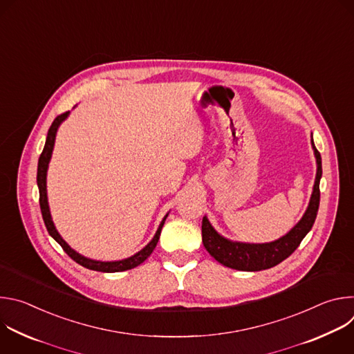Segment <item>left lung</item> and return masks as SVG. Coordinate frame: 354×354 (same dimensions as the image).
Masks as SVG:
<instances>
[{"mask_svg": "<svg viewBox=\"0 0 354 354\" xmlns=\"http://www.w3.org/2000/svg\"><path fill=\"white\" fill-rule=\"evenodd\" d=\"M314 145V141H313ZM314 153L317 157V178L314 185V192L311 196L310 206L301 218V221L283 238L270 242V243H239L231 242L216 232L209 220L203 217L201 221V238H203V245L207 249L209 254L221 265L228 266L236 270L245 272H258L270 269L284 259H287L292 252L299 246L301 241L310 232L313 228L318 207H319V180L322 176V161L319 151L314 145Z\"/></svg>", "mask_w": 354, "mask_h": 354, "instance_id": "obj_1", "label": "left lung"}]
</instances>
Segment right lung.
Returning a JSON list of instances; mask_svg holds the SVG:
<instances>
[{"instance_id": "obj_1", "label": "right lung", "mask_w": 354, "mask_h": 354, "mask_svg": "<svg viewBox=\"0 0 354 354\" xmlns=\"http://www.w3.org/2000/svg\"><path fill=\"white\" fill-rule=\"evenodd\" d=\"M68 112H64L62 115H59L52 126H50L48 131H47V138H46V144H44V148L41 151V154L39 157V162H37V186H39V205H40V212H41V217H43V221H44V225L48 231V234L52 235L59 243L60 246L63 248V250L66 252V254L73 259L75 261L78 265L86 268V269H91V270H96V272H105V273H115V272H123V270H129V269H133L138 265H141L151 254H153V250L156 249L157 243H158V239H160V234H161V230H162V225L165 223V218L162 220L156 236L153 238V241H151L144 249H141L138 254H136L134 257L129 258V259H124V261H119V262H97V261H91V259H86L84 257H81L80 254H77L75 250H73L67 243L66 241L59 235V232L56 231L55 225H53V221H52V217H50V212H48V205H47V194H46V172H47V165H48V161H50V157H52V151H53V145H55V138H56V131H57V127L59 124L67 118Z\"/></svg>"}]
</instances>
